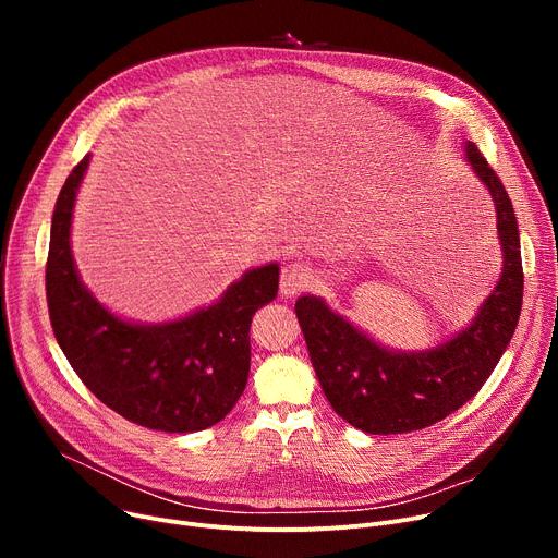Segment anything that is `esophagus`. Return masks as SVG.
Here are the masks:
<instances>
[{"label":"esophagus","instance_id":"obj_1","mask_svg":"<svg viewBox=\"0 0 558 558\" xmlns=\"http://www.w3.org/2000/svg\"><path fill=\"white\" fill-rule=\"evenodd\" d=\"M310 282H312V274L305 264H299V262L287 264L280 274V294L287 299L296 296L305 287H310Z\"/></svg>","mask_w":558,"mask_h":558}]
</instances>
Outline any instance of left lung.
Segmentation results:
<instances>
[{"label":"left lung","instance_id":"8db88e82","mask_svg":"<svg viewBox=\"0 0 558 558\" xmlns=\"http://www.w3.org/2000/svg\"><path fill=\"white\" fill-rule=\"evenodd\" d=\"M465 158L490 192L502 244V276L473 324L429 350H389L332 312L301 296L296 316L316 377L335 412L368 434H402L444 421L471 400L507 350L522 307L520 234L511 198L473 142Z\"/></svg>","mask_w":558,"mask_h":558}]
</instances>
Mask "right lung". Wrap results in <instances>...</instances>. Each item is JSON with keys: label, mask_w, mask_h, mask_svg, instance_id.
<instances>
[{"label": "right lung", "mask_w": 558, "mask_h": 558, "mask_svg": "<svg viewBox=\"0 0 558 558\" xmlns=\"http://www.w3.org/2000/svg\"><path fill=\"white\" fill-rule=\"evenodd\" d=\"M87 162L68 175L51 219L45 284L56 341L81 383L126 421L171 434L213 427L246 389L251 320L278 294V264L246 271L217 303L169 324L114 316L81 282L70 248Z\"/></svg>", "instance_id": "1"}]
</instances>
